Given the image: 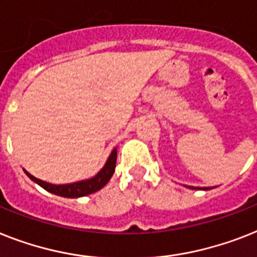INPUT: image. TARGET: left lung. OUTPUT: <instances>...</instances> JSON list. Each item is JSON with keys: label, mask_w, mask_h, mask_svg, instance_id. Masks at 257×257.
<instances>
[{"label": "left lung", "mask_w": 257, "mask_h": 257, "mask_svg": "<svg viewBox=\"0 0 257 257\" xmlns=\"http://www.w3.org/2000/svg\"><path fill=\"white\" fill-rule=\"evenodd\" d=\"M187 187H190V189H199V187H193V186H187ZM203 190H207V189H203Z\"/></svg>", "instance_id": "obj_1"}]
</instances>
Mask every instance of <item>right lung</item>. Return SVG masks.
<instances>
[{"label":"right lung","instance_id":"add662e5","mask_svg":"<svg viewBox=\"0 0 257 257\" xmlns=\"http://www.w3.org/2000/svg\"><path fill=\"white\" fill-rule=\"evenodd\" d=\"M116 158H117V152H116V149H113L112 150V153L109 154V157H108L105 165H104V168L101 169L95 177H92V178L89 179H85V181L67 183V185H53V183L45 182V181H42V179L35 178L34 176H31L30 173H27L26 170H24V172L26 173V176L29 177L31 181H34L35 183H38L39 186L43 187V189L47 190V191H50V193L64 198H79L95 193V191L103 189V187L107 185L108 181L110 179V177L113 176L114 168H116Z\"/></svg>","mask_w":257,"mask_h":257}]
</instances>
